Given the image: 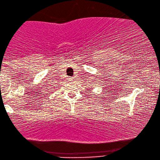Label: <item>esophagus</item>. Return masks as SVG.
<instances>
[{
    "label": "esophagus",
    "instance_id": "esophagus-1",
    "mask_svg": "<svg viewBox=\"0 0 160 160\" xmlns=\"http://www.w3.org/2000/svg\"><path fill=\"white\" fill-rule=\"evenodd\" d=\"M68 81H71V82H72V81H74V77H70V78H68Z\"/></svg>",
    "mask_w": 160,
    "mask_h": 160
}]
</instances>
